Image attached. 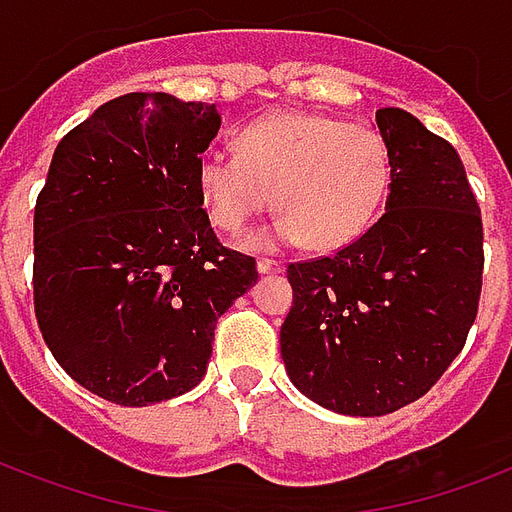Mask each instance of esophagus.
Listing matches in <instances>:
<instances>
[{
	"mask_svg": "<svg viewBox=\"0 0 512 512\" xmlns=\"http://www.w3.org/2000/svg\"><path fill=\"white\" fill-rule=\"evenodd\" d=\"M282 260H274V257H260L257 260V271L260 274H282Z\"/></svg>",
	"mask_w": 512,
	"mask_h": 512,
	"instance_id": "1",
	"label": "esophagus"
}]
</instances>
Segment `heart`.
<instances>
[{"label": "heart", "mask_w": 512, "mask_h": 512, "mask_svg": "<svg viewBox=\"0 0 512 512\" xmlns=\"http://www.w3.org/2000/svg\"><path fill=\"white\" fill-rule=\"evenodd\" d=\"M391 181V151L380 130L325 113L279 111L236 132V154L198 160V192L208 217L241 233L276 203L282 214L252 244L309 241L336 249L377 214Z\"/></svg>", "instance_id": "1"}]
</instances>
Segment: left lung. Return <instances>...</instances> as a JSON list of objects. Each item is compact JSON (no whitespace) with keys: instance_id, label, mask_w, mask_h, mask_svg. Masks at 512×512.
Returning a JSON list of instances; mask_svg holds the SVG:
<instances>
[{"instance_id":"1","label":"left lung","mask_w":512,"mask_h":512,"mask_svg":"<svg viewBox=\"0 0 512 512\" xmlns=\"http://www.w3.org/2000/svg\"><path fill=\"white\" fill-rule=\"evenodd\" d=\"M391 151L385 214L333 255L287 266L279 344L325 410L388 415L445 374L478 317L483 219L458 151L401 108L377 111Z\"/></svg>"}]
</instances>
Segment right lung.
I'll return each instance as SVG.
<instances>
[{
  "label": "right lung",
  "mask_w": 512,
  "mask_h": 512,
  "mask_svg": "<svg viewBox=\"0 0 512 512\" xmlns=\"http://www.w3.org/2000/svg\"><path fill=\"white\" fill-rule=\"evenodd\" d=\"M206 102L132 92L67 132L34 206V317L78 385L124 407L195 388L217 320L257 282L198 192Z\"/></svg>",
  "instance_id": "obj_1"
}]
</instances>
